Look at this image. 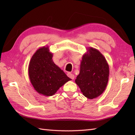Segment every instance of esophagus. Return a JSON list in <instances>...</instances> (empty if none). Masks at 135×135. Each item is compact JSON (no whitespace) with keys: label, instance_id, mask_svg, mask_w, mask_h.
I'll use <instances>...</instances> for the list:
<instances>
[{"label":"esophagus","instance_id":"34e87169","mask_svg":"<svg viewBox=\"0 0 135 135\" xmlns=\"http://www.w3.org/2000/svg\"><path fill=\"white\" fill-rule=\"evenodd\" d=\"M67 75H68V77H69V78H70L71 79H74V78H75V76H74V74L70 73L67 74Z\"/></svg>","mask_w":135,"mask_h":135}]
</instances>
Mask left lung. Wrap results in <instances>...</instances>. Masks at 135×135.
Segmentation results:
<instances>
[{"label":"left lung","instance_id":"8db88e82","mask_svg":"<svg viewBox=\"0 0 135 135\" xmlns=\"http://www.w3.org/2000/svg\"><path fill=\"white\" fill-rule=\"evenodd\" d=\"M109 77V65L104 56L96 49L89 47L82 56L79 75L75 83L83 95L93 99L103 93Z\"/></svg>","mask_w":135,"mask_h":135}]
</instances>
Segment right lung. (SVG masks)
<instances>
[{"instance_id": "right-lung-1", "label": "right lung", "mask_w": 135, "mask_h": 135, "mask_svg": "<svg viewBox=\"0 0 135 135\" xmlns=\"http://www.w3.org/2000/svg\"><path fill=\"white\" fill-rule=\"evenodd\" d=\"M49 47H40L33 54L28 66V75L35 90L39 94L51 96L60 87L71 80L54 64Z\"/></svg>"}]
</instances>
